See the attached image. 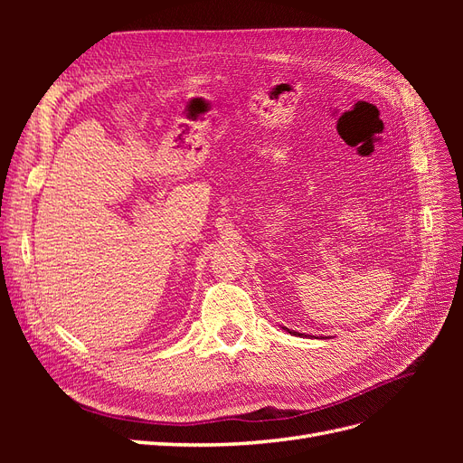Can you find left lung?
<instances>
[{
    "mask_svg": "<svg viewBox=\"0 0 463 463\" xmlns=\"http://www.w3.org/2000/svg\"><path fill=\"white\" fill-rule=\"evenodd\" d=\"M286 332H289V334H293V335H303V334H299V332H296V330H289V328H286V326H282ZM320 338H322V335H320Z\"/></svg>",
    "mask_w": 463,
    "mask_h": 463,
    "instance_id": "obj_1",
    "label": "left lung"
}]
</instances>
